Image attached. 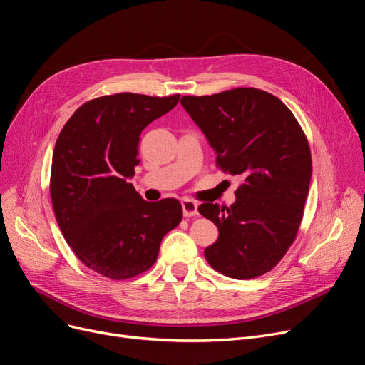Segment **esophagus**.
Instances as JSON below:
<instances>
[{
	"mask_svg": "<svg viewBox=\"0 0 365 365\" xmlns=\"http://www.w3.org/2000/svg\"><path fill=\"white\" fill-rule=\"evenodd\" d=\"M180 202H182V210H183V215H185L186 217L198 215V204H197L195 201H192V200H187V198H183Z\"/></svg>",
	"mask_w": 365,
	"mask_h": 365,
	"instance_id": "esophagus-1",
	"label": "esophagus"
}]
</instances>
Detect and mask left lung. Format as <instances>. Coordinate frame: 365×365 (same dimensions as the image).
<instances>
[{
    "label": "left lung",
    "instance_id": "1",
    "mask_svg": "<svg viewBox=\"0 0 365 365\" xmlns=\"http://www.w3.org/2000/svg\"><path fill=\"white\" fill-rule=\"evenodd\" d=\"M180 103L216 152L217 167L243 178L230 207H198L219 230L217 240L204 249L205 259L232 279L270 272L303 219L312 178L303 130L277 97L255 88L182 97Z\"/></svg>",
    "mask_w": 365,
    "mask_h": 365
}]
</instances>
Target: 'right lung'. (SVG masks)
I'll list each match as a JSON object with an SVG mask.
<instances>
[{"mask_svg": "<svg viewBox=\"0 0 365 365\" xmlns=\"http://www.w3.org/2000/svg\"><path fill=\"white\" fill-rule=\"evenodd\" d=\"M179 98L125 92L91 100L56 140L51 197L58 225L77 258L104 277L149 270L164 235L180 224L176 198L149 202L130 183L141 131Z\"/></svg>", "mask_w": 365, "mask_h": 365, "instance_id": "obj_1", "label": "right lung"}]
</instances>
